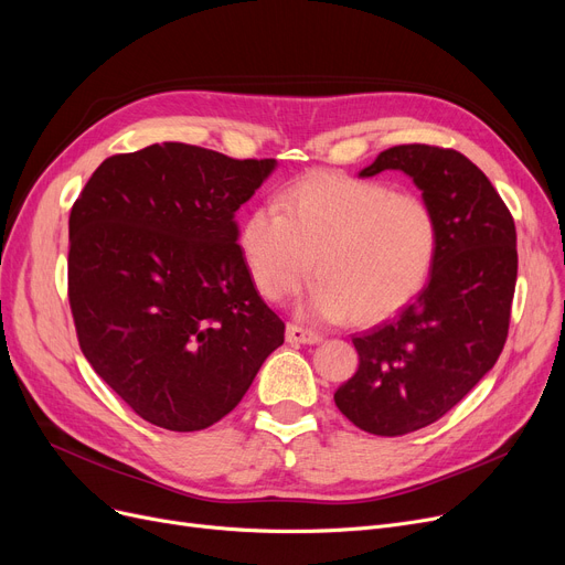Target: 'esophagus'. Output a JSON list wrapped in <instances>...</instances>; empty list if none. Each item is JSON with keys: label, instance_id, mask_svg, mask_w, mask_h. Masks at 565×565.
I'll return each mask as SVG.
<instances>
[{"label": "esophagus", "instance_id": "1", "mask_svg": "<svg viewBox=\"0 0 565 565\" xmlns=\"http://www.w3.org/2000/svg\"><path fill=\"white\" fill-rule=\"evenodd\" d=\"M322 337L309 328H302L298 322H288L286 328V341L288 343H318Z\"/></svg>", "mask_w": 565, "mask_h": 565}]
</instances>
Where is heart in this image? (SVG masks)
Wrapping results in <instances>:
<instances>
[{
    "instance_id": "heart-1",
    "label": "heart",
    "mask_w": 565,
    "mask_h": 565,
    "mask_svg": "<svg viewBox=\"0 0 565 565\" xmlns=\"http://www.w3.org/2000/svg\"><path fill=\"white\" fill-rule=\"evenodd\" d=\"M241 252L265 300L298 290L313 263L320 275L309 298L313 313L341 318L350 311L354 322H377L428 284L439 220L422 194L318 171L286 188L275 207L245 217Z\"/></svg>"
}]
</instances>
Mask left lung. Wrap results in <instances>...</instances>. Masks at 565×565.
<instances>
[{"mask_svg":"<svg viewBox=\"0 0 565 565\" xmlns=\"http://www.w3.org/2000/svg\"><path fill=\"white\" fill-rule=\"evenodd\" d=\"M401 169L439 220V252L419 298L352 337L360 366L334 394L366 433L426 428L458 405L499 360L518 279L513 215L488 175L454 148L403 143L360 171Z\"/></svg>","mask_w":565,"mask_h":565,"instance_id":"1","label":"left lung"}]
</instances>
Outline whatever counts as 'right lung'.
I'll list each match as a JSON object with an SVG mask.
<instances>
[{
    "label": "right lung",
    "mask_w": 565,
    "mask_h": 565,
    "mask_svg": "<svg viewBox=\"0 0 565 565\" xmlns=\"http://www.w3.org/2000/svg\"><path fill=\"white\" fill-rule=\"evenodd\" d=\"M273 169V158L164 141L107 158L73 203L77 341L143 422L175 433L217 424L284 343L235 222Z\"/></svg>",
    "instance_id": "1"
}]
</instances>
